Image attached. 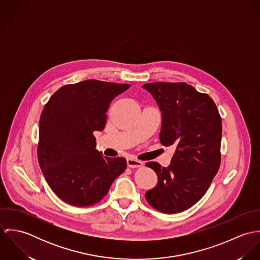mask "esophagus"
Instances as JSON below:
<instances>
[{
  "label": "esophagus",
  "mask_w": 260,
  "mask_h": 260,
  "mask_svg": "<svg viewBox=\"0 0 260 260\" xmlns=\"http://www.w3.org/2000/svg\"><path fill=\"white\" fill-rule=\"evenodd\" d=\"M127 165H128V167H131V168H138V167H141L143 165V162L139 161V160H136V159H133V158H128L127 159Z\"/></svg>",
  "instance_id": "1"
}]
</instances>
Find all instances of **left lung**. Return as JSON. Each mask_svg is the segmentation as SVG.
Here are the masks:
<instances>
[{
  "label": "left lung",
  "instance_id": "1",
  "mask_svg": "<svg viewBox=\"0 0 260 260\" xmlns=\"http://www.w3.org/2000/svg\"><path fill=\"white\" fill-rule=\"evenodd\" d=\"M142 87L161 111V144L175 147L168 167L157 162L146 163L156 172L158 183L145 197L161 212H181L202 198L218 172L221 117L207 94L186 83L155 82Z\"/></svg>",
  "mask_w": 260,
  "mask_h": 260
}]
</instances>
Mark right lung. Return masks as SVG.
I'll use <instances>...</instances> for the list:
<instances>
[{
    "label": "right lung",
    "instance_id": "right-lung-1",
    "mask_svg": "<svg viewBox=\"0 0 260 260\" xmlns=\"http://www.w3.org/2000/svg\"><path fill=\"white\" fill-rule=\"evenodd\" d=\"M130 87L98 80L65 85L45 105L39 123L38 160L51 189L77 207L98 203L127 166L123 157L96 150L112 100Z\"/></svg>",
    "mask_w": 260,
    "mask_h": 260
}]
</instances>
